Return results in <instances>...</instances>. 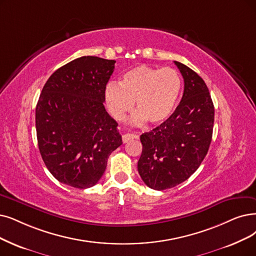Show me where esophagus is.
Wrapping results in <instances>:
<instances>
[{
  "label": "esophagus",
  "mask_w": 256,
  "mask_h": 256,
  "mask_svg": "<svg viewBox=\"0 0 256 256\" xmlns=\"http://www.w3.org/2000/svg\"><path fill=\"white\" fill-rule=\"evenodd\" d=\"M134 138H136V136L134 134H125L124 136H122V142H130V140H134Z\"/></svg>",
  "instance_id": "esophagus-1"
}]
</instances>
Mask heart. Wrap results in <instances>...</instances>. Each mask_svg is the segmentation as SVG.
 Segmentation results:
<instances>
[{
  "label": "heart",
  "instance_id": "heart-1",
  "mask_svg": "<svg viewBox=\"0 0 256 256\" xmlns=\"http://www.w3.org/2000/svg\"><path fill=\"white\" fill-rule=\"evenodd\" d=\"M180 92L182 78L176 70L140 65L126 71L120 84L110 82L105 88V100L110 114L118 120H124L136 102L134 122L160 124L172 116Z\"/></svg>",
  "mask_w": 256,
  "mask_h": 256
}]
</instances>
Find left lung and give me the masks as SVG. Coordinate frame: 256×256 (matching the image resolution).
Masks as SVG:
<instances>
[{
	"instance_id": "left-lung-1",
	"label": "left lung",
	"mask_w": 256,
	"mask_h": 256,
	"mask_svg": "<svg viewBox=\"0 0 256 256\" xmlns=\"http://www.w3.org/2000/svg\"><path fill=\"white\" fill-rule=\"evenodd\" d=\"M184 78V94L172 116L140 136L138 170L146 185L165 190L180 185L198 170L212 140L214 106L204 80L174 60Z\"/></svg>"
}]
</instances>
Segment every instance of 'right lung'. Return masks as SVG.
Returning a JSON list of instances; mask_svg holds the SVG:
<instances>
[{
    "mask_svg": "<svg viewBox=\"0 0 256 256\" xmlns=\"http://www.w3.org/2000/svg\"><path fill=\"white\" fill-rule=\"evenodd\" d=\"M114 60L82 56L58 68L43 87L36 108L40 153L60 182L86 189L104 174L120 147L118 122L104 107Z\"/></svg>",
    "mask_w": 256,
    "mask_h": 256,
    "instance_id": "right-lung-1",
    "label": "right lung"
}]
</instances>
